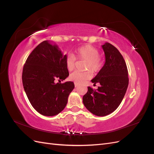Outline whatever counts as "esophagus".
<instances>
[{
	"mask_svg": "<svg viewBox=\"0 0 154 154\" xmlns=\"http://www.w3.org/2000/svg\"><path fill=\"white\" fill-rule=\"evenodd\" d=\"M74 85H75L76 87H78L79 86V84H78V83H74Z\"/></svg>",
	"mask_w": 154,
	"mask_h": 154,
	"instance_id": "esophagus-1",
	"label": "esophagus"
}]
</instances>
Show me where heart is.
I'll list each match as a JSON object with an SVG mask.
<instances>
[{"mask_svg": "<svg viewBox=\"0 0 154 154\" xmlns=\"http://www.w3.org/2000/svg\"><path fill=\"white\" fill-rule=\"evenodd\" d=\"M100 51L96 48L91 45L87 44L81 46L75 51V57L72 55H68L65 60L67 69L72 71L75 68L76 58L78 60H85V71H74L69 76L70 80L77 83H82L85 80L92 77V73L99 72L103 65V59L99 55ZM91 69V71H90Z\"/></svg>", "mask_w": 154, "mask_h": 154, "instance_id": "b5f03b06", "label": "heart"}]
</instances>
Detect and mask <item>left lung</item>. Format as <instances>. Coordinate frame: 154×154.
Wrapping results in <instances>:
<instances>
[{"label": "left lung", "mask_w": 154, "mask_h": 154, "mask_svg": "<svg viewBox=\"0 0 154 154\" xmlns=\"http://www.w3.org/2000/svg\"><path fill=\"white\" fill-rule=\"evenodd\" d=\"M105 55L103 67L92 79L94 85L100 84L96 90L88 87L83 96V105L91 113L105 116L118 108L125 96L128 85V69L123 56L110 43L101 46Z\"/></svg>", "instance_id": "obj_1"}]
</instances>
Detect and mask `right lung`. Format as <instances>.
Returning <instances> with one entry per match:
<instances>
[{
  "instance_id": "1",
  "label": "right lung",
  "mask_w": 154,
  "mask_h": 154,
  "mask_svg": "<svg viewBox=\"0 0 154 154\" xmlns=\"http://www.w3.org/2000/svg\"><path fill=\"white\" fill-rule=\"evenodd\" d=\"M63 55L58 45L45 40L27 57L22 71V83L32 107L45 116L57 115L66 107L74 88L72 82L56 83L69 76Z\"/></svg>"
}]
</instances>
